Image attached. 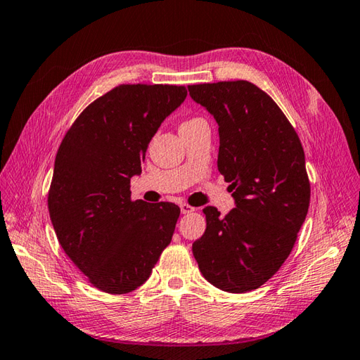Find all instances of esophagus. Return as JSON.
<instances>
[{
	"label": "esophagus",
	"mask_w": 360,
	"mask_h": 360,
	"mask_svg": "<svg viewBox=\"0 0 360 360\" xmlns=\"http://www.w3.org/2000/svg\"><path fill=\"white\" fill-rule=\"evenodd\" d=\"M181 212L184 213V215H187V213H192V212H195V207H192V205H188V204H186V202H182L181 205Z\"/></svg>",
	"instance_id": "1"
}]
</instances>
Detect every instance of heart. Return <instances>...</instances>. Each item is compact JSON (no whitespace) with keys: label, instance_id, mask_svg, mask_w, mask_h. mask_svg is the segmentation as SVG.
I'll return each mask as SVG.
<instances>
[{"label":"heart","instance_id":"obj_1","mask_svg":"<svg viewBox=\"0 0 360 360\" xmlns=\"http://www.w3.org/2000/svg\"><path fill=\"white\" fill-rule=\"evenodd\" d=\"M192 120H196V119H192ZM192 120H187V122H192Z\"/></svg>","mask_w":360,"mask_h":360}]
</instances>
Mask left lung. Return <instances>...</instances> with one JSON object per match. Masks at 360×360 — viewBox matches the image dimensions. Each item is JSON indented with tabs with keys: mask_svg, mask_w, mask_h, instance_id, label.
Instances as JSON below:
<instances>
[{
	"mask_svg": "<svg viewBox=\"0 0 360 360\" xmlns=\"http://www.w3.org/2000/svg\"><path fill=\"white\" fill-rule=\"evenodd\" d=\"M190 97L218 124V170L235 209H204L207 227L192 246L204 278L249 292L280 269L309 207L304 153L295 129L263 89L246 80L190 85Z\"/></svg>",
	"mask_w": 360,
	"mask_h": 360,
	"instance_id": "8db88e82",
	"label": "left lung"
}]
</instances>
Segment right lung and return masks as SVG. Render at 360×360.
Segmentation results:
<instances>
[{
  "mask_svg": "<svg viewBox=\"0 0 360 360\" xmlns=\"http://www.w3.org/2000/svg\"><path fill=\"white\" fill-rule=\"evenodd\" d=\"M186 86L120 85L88 105L57 151L48 198L60 246L103 292L143 285L170 244L173 202L131 201L148 143L186 101Z\"/></svg>",
  "mask_w": 360,
  "mask_h": 360,
  "instance_id": "add662e5",
  "label": "right lung"
}]
</instances>
